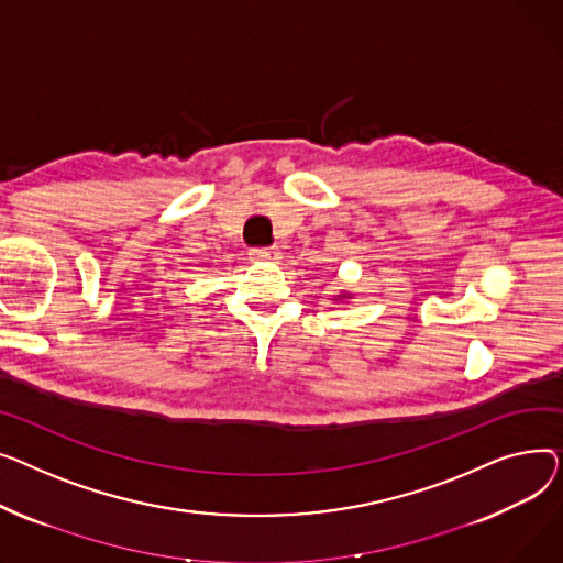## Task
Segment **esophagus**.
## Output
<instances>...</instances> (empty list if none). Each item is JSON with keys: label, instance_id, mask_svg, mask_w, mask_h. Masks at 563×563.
Instances as JSON below:
<instances>
[{"label": "esophagus", "instance_id": "obj_1", "mask_svg": "<svg viewBox=\"0 0 563 563\" xmlns=\"http://www.w3.org/2000/svg\"><path fill=\"white\" fill-rule=\"evenodd\" d=\"M250 256L258 261H273L279 258V252L275 247H250Z\"/></svg>", "mask_w": 563, "mask_h": 563}]
</instances>
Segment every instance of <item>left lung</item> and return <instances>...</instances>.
<instances>
[{
    "instance_id": "left-lung-1",
    "label": "left lung",
    "mask_w": 563,
    "mask_h": 563,
    "mask_svg": "<svg viewBox=\"0 0 563 563\" xmlns=\"http://www.w3.org/2000/svg\"><path fill=\"white\" fill-rule=\"evenodd\" d=\"M343 297H345V295H343Z\"/></svg>"
}]
</instances>
